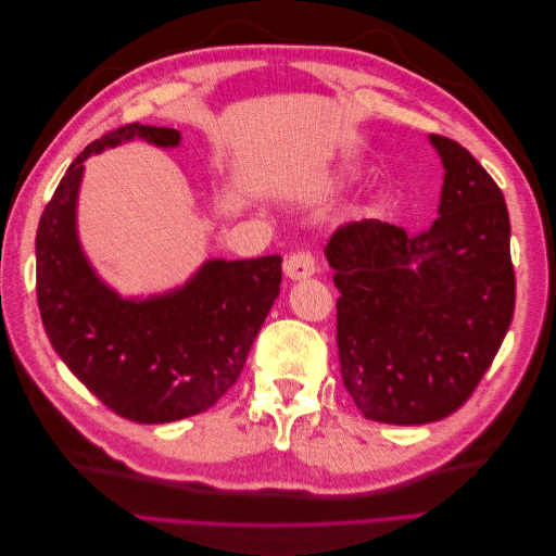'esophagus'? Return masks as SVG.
Listing matches in <instances>:
<instances>
[{"instance_id": "esophagus-1", "label": "esophagus", "mask_w": 556, "mask_h": 556, "mask_svg": "<svg viewBox=\"0 0 556 556\" xmlns=\"http://www.w3.org/2000/svg\"><path fill=\"white\" fill-rule=\"evenodd\" d=\"M285 276L292 278V280H304L308 276L315 274V257L313 252L308 250H299V252H292V255L285 260Z\"/></svg>"}]
</instances>
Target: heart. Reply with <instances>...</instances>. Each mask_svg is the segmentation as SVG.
I'll use <instances>...</instances> for the list:
<instances>
[{
    "label": "heart",
    "instance_id": "heart-1",
    "mask_svg": "<svg viewBox=\"0 0 556 556\" xmlns=\"http://www.w3.org/2000/svg\"><path fill=\"white\" fill-rule=\"evenodd\" d=\"M341 180H345V178H341Z\"/></svg>",
    "mask_w": 556,
    "mask_h": 556
}]
</instances>
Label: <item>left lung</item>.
<instances>
[{"mask_svg":"<svg viewBox=\"0 0 556 556\" xmlns=\"http://www.w3.org/2000/svg\"><path fill=\"white\" fill-rule=\"evenodd\" d=\"M443 160L439 217L408 237L380 220L333 231L336 343L364 417L427 425L473 394L515 311L510 217L494 178L464 146L431 134Z\"/></svg>","mask_w":556,"mask_h":556,"instance_id":"8db88e82","label":"left lung"}]
</instances>
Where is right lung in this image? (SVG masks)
<instances>
[{"mask_svg":"<svg viewBox=\"0 0 556 556\" xmlns=\"http://www.w3.org/2000/svg\"><path fill=\"white\" fill-rule=\"evenodd\" d=\"M131 139L174 148L180 131L131 123L70 164L37 229V301L60 359L106 408L162 425L208 410L237 382L280 294L282 257L211 260L182 288L150 299L113 292L80 250L76 199L83 162Z\"/></svg>","mask_w":556,"mask_h":556,"instance_id":"1","label":"right lung"}]
</instances>
